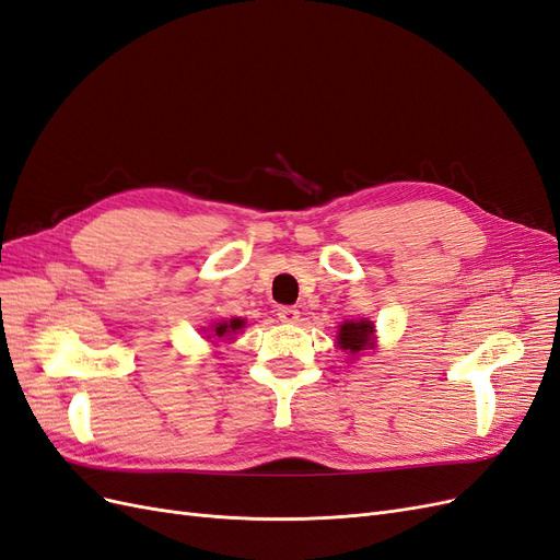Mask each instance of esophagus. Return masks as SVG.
Returning a JSON list of instances; mask_svg holds the SVG:
<instances>
[{"mask_svg": "<svg viewBox=\"0 0 560 560\" xmlns=\"http://www.w3.org/2000/svg\"><path fill=\"white\" fill-rule=\"evenodd\" d=\"M278 317L282 322H296L299 319V311L294 306H280L278 308Z\"/></svg>", "mask_w": 560, "mask_h": 560, "instance_id": "esophagus-1", "label": "esophagus"}]
</instances>
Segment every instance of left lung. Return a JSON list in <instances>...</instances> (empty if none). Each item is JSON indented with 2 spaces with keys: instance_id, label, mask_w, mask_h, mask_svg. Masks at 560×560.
I'll use <instances>...</instances> for the list:
<instances>
[{
  "instance_id": "obj_1",
  "label": "left lung",
  "mask_w": 560,
  "mask_h": 560,
  "mask_svg": "<svg viewBox=\"0 0 560 560\" xmlns=\"http://www.w3.org/2000/svg\"><path fill=\"white\" fill-rule=\"evenodd\" d=\"M371 336H374V325H371L369 319L343 322L341 329H338L336 343H338V348H343L346 352L358 354L371 343Z\"/></svg>"
}]
</instances>
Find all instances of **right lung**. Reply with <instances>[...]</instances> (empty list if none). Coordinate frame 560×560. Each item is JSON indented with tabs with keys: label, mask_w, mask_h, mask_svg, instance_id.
I'll return each instance as SVG.
<instances>
[{
	"label": "right lung",
	"mask_w": 560,
	"mask_h": 560,
	"mask_svg": "<svg viewBox=\"0 0 560 560\" xmlns=\"http://www.w3.org/2000/svg\"><path fill=\"white\" fill-rule=\"evenodd\" d=\"M245 325V322L243 319H238V317H235V319H229V322H217V325H212L214 329V334L212 336H219V338H224V336H233L235 331H238L241 327ZM210 336V338H212Z\"/></svg>",
	"instance_id": "1"
}]
</instances>
